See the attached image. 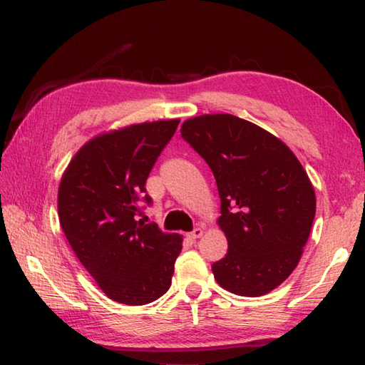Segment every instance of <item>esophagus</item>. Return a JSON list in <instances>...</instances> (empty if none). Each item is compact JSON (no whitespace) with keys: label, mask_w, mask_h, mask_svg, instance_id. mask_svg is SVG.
<instances>
[{"label":"esophagus","mask_w":365,"mask_h":365,"mask_svg":"<svg viewBox=\"0 0 365 365\" xmlns=\"http://www.w3.org/2000/svg\"><path fill=\"white\" fill-rule=\"evenodd\" d=\"M202 234H203V229H202V227H195L192 232H189L187 237H189L190 240H197V239L202 237Z\"/></svg>","instance_id":"esophagus-1"}]
</instances>
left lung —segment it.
<instances>
[{
    "label": "left lung",
    "instance_id": "8db88e82",
    "mask_svg": "<svg viewBox=\"0 0 365 365\" xmlns=\"http://www.w3.org/2000/svg\"><path fill=\"white\" fill-rule=\"evenodd\" d=\"M181 138L213 171L227 253L212 264L218 284L261 297L295 269L316 215L314 187L282 140L229 113L184 121Z\"/></svg>",
    "mask_w": 365,
    "mask_h": 365
}]
</instances>
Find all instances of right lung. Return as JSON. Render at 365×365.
<instances>
[{
    "mask_svg": "<svg viewBox=\"0 0 365 365\" xmlns=\"http://www.w3.org/2000/svg\"><path fill=\"white\" fill-rule=\"evenodd\" d=\"M179 120L131 125L94 138L63 173L57 212L80 263L113 302L140 306L168 292L181 237L138 221L145 181Z\"/></svg>",
    "mask_w": 365,
    "mask_h": 365,
    "instance_id": "obj_1",
    "label": "right lung"
}]
</instances>
